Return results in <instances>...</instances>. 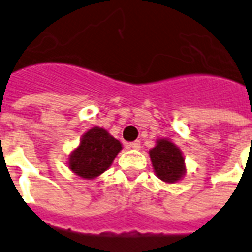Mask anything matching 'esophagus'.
Wrapping results in <instances>:
<instances>
[{
    "label": "esophagus",
    "instance_id": "34e87169",
    "mask_svg": "<svg viewBox=\"0 0 252 252\" xmlns=\"http://www.w3.org/2000/svg\"><path fill=\"white\" fill-rule=\"evenodd\" d=\"M126 146H128L129 148H133V150H139V148H141V142L134 141L132 142V143H128Z\"/></svg>",
    "mask_w": 252,
    "mask_h": 252
}]
</instances>
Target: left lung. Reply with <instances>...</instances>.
Here are the masks:
<instances>
[{
  "label": "left lung",
  "instance_id": "8db88e82",
  "mask_svg": "<svg viewBox=\"0 0 252 252\" xmlns=\"http://www.w3.org/2000/svg\"><path fill=\"white\" fill-rule=\"evenodd\" d=\"M153 170L165 183H176L185 175V163L181 151L167 139H158L150 151Z\"/></svg>",
  "mask_w": 252,
  "mask_h": 252
}]
</instances>
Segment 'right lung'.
<instances>
[{"label": "right lung", "instance_id": "add662e5", "mask_svg": "<svg viewBox=\"0 0 252 252\" xmlns=\"http://www.w3.org/2000/svg\"><path fill=\"white\" fill-rule=\"evenodd\" d=\"M122 150L118 139L105 129L94 126L87 130L73 152L69 155V168L82 179H95L106 171Z\"/></svg>", "mask_w": 252, "mask_h": 252}]
</instances>
